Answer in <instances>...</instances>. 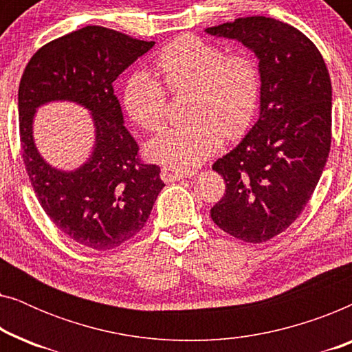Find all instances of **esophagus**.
I'll return each instance as SVG.
<instances>
[{
  "label": "esophagus",
  "mask_w": 352,
  "mask_h": 352,
  "mask_svg": "<svg viewBox=\"0 0 352 352\" xmlns=\"http://www.w3.org/2000/svg\"><path fill=\"white\" fill-rule=\"evenodd\" d=\"M194 175H195L194 170H181V168H175V166H163L160 173L162 179L165 182L181 181L184 179V177H190Z\"/></svg>",
  "instance_id": "34e87169"
}]
</instances>
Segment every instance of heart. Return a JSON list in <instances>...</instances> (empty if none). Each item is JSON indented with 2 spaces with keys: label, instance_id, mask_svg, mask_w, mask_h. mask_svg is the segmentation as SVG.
I'll return each mask as SVG.
<instances>
[{
  "label": "heart",
  "instance_id": "obj_1",
  "mask_svg": "<svg viewBox=\"0 0 352 352\" xmlns=\"http://www.w3.org/2000/svg\"><path fill=\"white\" fill-rule=\"evenodd\" d=\"M162 80L136 72L123 91L134 122L148 133L168 122V91L189 93L186 123L168 129L148 144V153L175 166H195L218 151L223 138L237 139L253 123L261 100V70L248 51L226 52L223 46L194 35L177 36L155 57Z\"/></svg>",
  "mask_w": 352,
  "mask_h": 352
}]
</instances>
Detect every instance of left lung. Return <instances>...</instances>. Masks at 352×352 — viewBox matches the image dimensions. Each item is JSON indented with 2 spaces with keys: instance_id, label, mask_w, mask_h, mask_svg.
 <instances>
[{
  "instance_id": "1",
  "label": "left lung",
  "mask_w": 352,
  "mask_h": 352,
  "mask_svg": "<svg viewBox=\"0 0 352 352\" xmlns=\"http://www.w3.org/2000/svg\"><path fill=\"white\" fill-rule=\"evenodd\" d=\"M206 33L242 41L259 59V118L213 163L226 190L210 214L232 237L263 243L295 223L324 171L331 144L330 75L314 43L277 19H235Z\"/></svg>"
}]
</instances>
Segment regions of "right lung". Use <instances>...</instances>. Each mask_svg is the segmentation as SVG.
I'll return each instance as SVG.
<instances>
[{
    "label": "right lung",
    "mask_w": 352,
    "mask_h": 352,
    "mask_svg": "<svg viewBox=\"0 0 352 352\" xmlns=\"http://www.w3.org/2000/svg\"><path fill=\"white\" fill-rule=\"evenodd\" d=\"M153 45L105 27H83L40 47L19 85L22 157L36 199L57 229L98 252L133 239L165 187L160 166L139 157L113 94L117 76ZM51 100H74L94 112L95 151L75 172L47 166L32 142L34 110Z\"/></svg>",
    "instance_id": "add662e5"
}]
</instances>
